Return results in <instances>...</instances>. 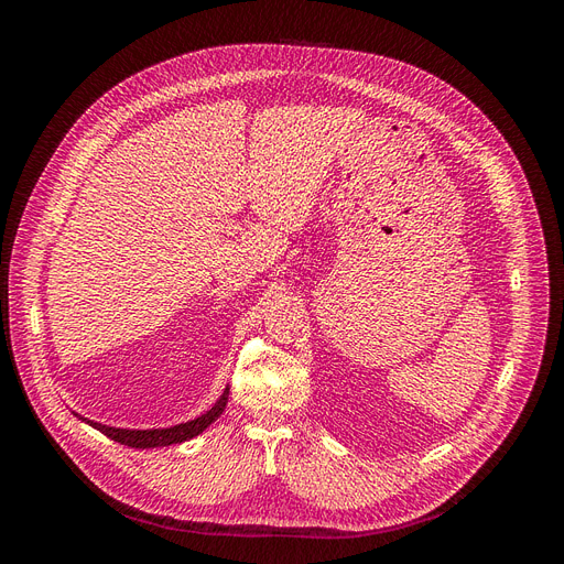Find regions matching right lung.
<instances>
[{
    "label": "right lung",
    "instance_id": "1",
    "mask_svg": "<svg viewBox=\"0 0 564 564\" xmlns=\"http://www.w3.org/2000/svg\"><path fill=\"white\" fill-rule=\"evenodd\" d=\"M228 388L220 400L209 409L207 414H202L195 421H187L181 425H174V429H155V431H124V429H110V425H100L89 421L96 431H100L104 435H108L110 440L119 442V445H127V447H135V449H150V447H169V445H178V442L191 440L195 435H199L204 429H209V425L224 414V409L228 404Z\"/></svg>",
    "mask_w": 564,
    "mask_h": 564
}]
</instances>
